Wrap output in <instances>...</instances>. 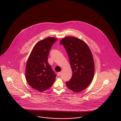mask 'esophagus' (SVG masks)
Segmentation results:
<instances>
[{
  "label": "esophagus",
  "mask_w": 121,
  "mask_h": 121,
  "mask_svg": "<svg viewBox=\"0 0 121 121\" xmlns=\"http://www.w3.org/2000/svg\"><path fill=\"white\" fill-rule=\"evenodd\" d=\"M62 74V72L61 71V72H58V73H57V75L58 76H60V75Z\"/></svg>",
  "instance_id": "1"
}]
</instances>
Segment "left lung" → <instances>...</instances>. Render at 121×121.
<instances>
[{
  "mask_svg": "<svg viewBox=\"0 0 121 121\" xmlns=\"http://www.w3.org/2000/svg\"><path fill=\"white\" fill-rule=\"evenodd\" d=\"M60 44L66 49L73 73L66 85L75 92L81 91L87 87L94 78L95 63L91 52L85 42L77 38L66 37Z\"/></svg>",
  "mask_w": 121,
  "mask_h": 121,
  "instance_id": "1",
  "label": "left lung"
}]
</instances>
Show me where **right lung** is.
Segmentation results:
<instances>
[{"label":"right lung","mask_w":121,"mask_h":121,"mask_svg":"<svg viewBox=\"0 0 121 121\" xmlns=\"http://www.w3.org/2000/svg\"><path fill=\"white\" fill-rule=\"evenodd\" d=\"M57 40L53 37H48L38 42L26 62V80L32 88L39 91L50 88L55 81L56 74L48 61L50 50Z\"/></svg>","instance_id":"right-lung-1"}]
</instances>
